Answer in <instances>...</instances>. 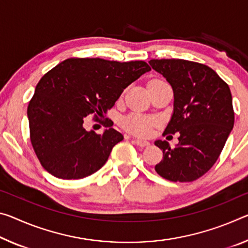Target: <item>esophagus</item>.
<instances>
[{
    "label": "esophagus",
    "mask_w": 248,
    "mask_h": 248,
    "mask_svg": "<svg viewBox=\"0 0 248 248\" xmlns=\"http://www.w3.org/2000/svg\"><path fill=\"white\" fill-rule=\"evenodd\" d=\"M133 141H135V143L137 145H139V147H148V145L150 144V142H149V141L142 140V139H135Z\"/></svg>",
    "instance_id": "obj_1"
}]
</instances>
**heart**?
Instances as JSON below:
<instances>
[{"mask_svg": "<svg viewBox=\"0 0 248 248\" xmlns=\"http://www.w3.org/2000/svg\"><path fill=\"white\" fill-rule=\"evenodd\" d=\"M151 81H162V80H151ZM153 124V120L149 118H144L138 115H131L125 117L123 121V125L125 130L135 133L138 136H147L150 133L151 127Z\"/></svg>", "mask_w": 248, "mask_h": 248, "instance_id": "heart-1", "label": "heart"}]
</instances>
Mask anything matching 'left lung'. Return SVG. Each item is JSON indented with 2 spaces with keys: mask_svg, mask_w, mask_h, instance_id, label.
Returning <instances> with one entry per match:
<instances>
[{
  "mask_svg": "<svg viewBox=\"0 0 248 248\" xmlns=\"http://www.w3.org/2000/svg\"><path fill=\"white\" fill-rule=\"evenodd\" d=\"M173 90V112L164 133L179 132V143L166 140L155 144L163 152L155 166L162 178L191 182L214 166L234 125L229 85L209 66L184 60H151Z\"/></svg>",
  "mask_w": 248,
  "mask_h": 248,
  "instance_id": "obj_1",
  "label": "left lung"
}]
</instances>
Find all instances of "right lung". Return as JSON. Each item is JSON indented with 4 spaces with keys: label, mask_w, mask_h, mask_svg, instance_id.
Returning a JSON list of instances; mask_svg holds the SVG:
<instances>
[{
    "label": "right lung",
    "mask_w": 248,
    "mask_h": 248,
    "mask_svg": "<svg viewBox=\"0 0 248 248\" xmlns=\"http://www.w3.org/2000/svg\"><path fill=\"white\" fill-rule=\"evenodd\" d=\"M150 70L142 61L68 58L44 75L27 107L31 142L43 168L64 180L99 170L124 136L113 128L101 135L87 131L85 117H103L124 89Z\"/></svg>",
    "instance_id": "1"
}]
</instances>
